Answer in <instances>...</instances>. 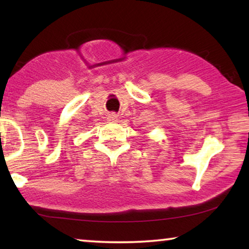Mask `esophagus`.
Wrapping results in <instances>:
<instances>
[{"instance_id":"1","label":"esophagus","mask_w":249,"mask_h":249,"mask_svg":"<svg viewBox=\"0 0 249 249\" xmlns=\"http://www.w3.org/2000/svg\"><path fill=\"white\" fill-rule=\"evenodd\" d=\"M107 120H108L109 122H116V121H117V116H116V114H114V113H112V114L108 115Z\"/></svg>"}]
</instances>
